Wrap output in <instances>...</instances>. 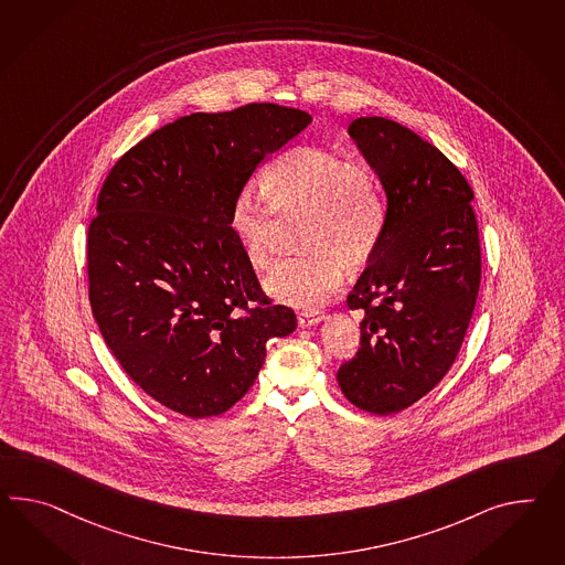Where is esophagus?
<instances>
[{"label": "esophagus", "mask_w": 565, "mask_h": 565, "mask_svg": "<svg viewBox=\"0 0 565 565\" xmlns=\"http://www.w3.org/2000/svg\"><path fill=\"white\" fill-rule=\"evenodd\" d=\"M321 319H323V313H321V311H316V309H311V311H301V313L297 316L299 328H311V326H318Z\"/></svg>", "instance_id": "esophagus-1"}]
</instances>
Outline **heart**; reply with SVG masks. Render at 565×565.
<instances>
[{
	"label": "heart",
	"mask_w": 565,
	"mask_h": 565,
	"mask_svg": "<svg viewBox=\"0 0 565 565\" xmlns=\"http://www.w3.org/2000/svg\"><path fill=\"white\" fill-rule=\"evenodd\" d=\"M264 189L278 211H307L299 233L307 249L278 262L266 289L292 307L326 303L342 287L347 264H364L385 235L390 204L381 180L332 149L295 147L268 166ZM230 227L252 266L270 268L273 209L264 192H237Z\"/></svg>",
	"instance_id": "1"
}]
</instances>
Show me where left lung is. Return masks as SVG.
I'll return each mask as SVG.
<instances>
[{"mask_svg":"<svg viewBox=\"0 0 565 565\" xmlns=\"http://www.w3.org/2000/svg\"><path fill=\"white\" fill-rule=\"evenodd\" d=\"M350 137L387 192L381 244L350 290L361 348L338 369L350 404L390 416L449 373L481 280L473 190L457 166L414 130L383 116L350 122Z\"/></svg>","mask_w":565,"mask_h":565,"instance_id":"8db88e82","label":"left lung"}]
</instances>
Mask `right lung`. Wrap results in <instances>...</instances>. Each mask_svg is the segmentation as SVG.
<instances>
[{
	"instance_id": "1",
	"label": "right lung",
	"mask_w": 565,
	"mask_h": 565,
	"mask_svg": "<svg viewBox=\"0 0 565 565\" xmlns=\"http://www.w3.org/2000/svg\"><path fill=\"white\" fill-rule=\"evenodd\" d=\"M309 122L270 102L182 116L102 184L87 227L92 313L125 373L172 412H227L254 385L266 342L297 328L262 290L230 211L266 153Z\"/></svg>"
}]
</instances>
